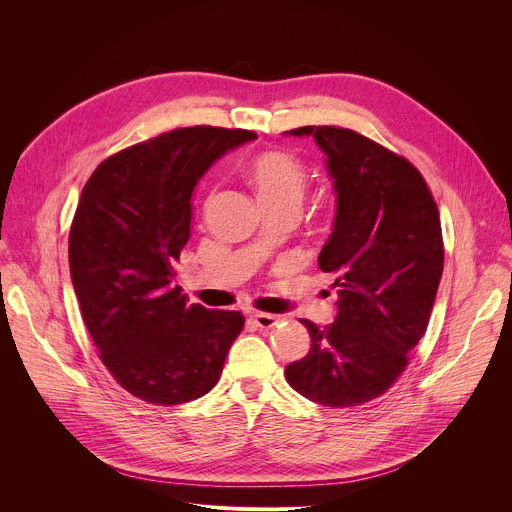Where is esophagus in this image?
Masks as SVG:
<instances>
[{
  "instance_id": "obj_1",
  "label": "esophagus",
  "mask_w": 512,
  "mask_h": 512,
  "mask_svg": "<svg viewBox=\"0 0 512 512\" xmlns=\"http://www.w3.org/2000/svg\"><path fill=\"white\" fill-rule=\"evenodd\" d=\"M253 321H255V326L261 330H272L280 321V317L272 315V313H255Z\"/></svg>"
}]
</instances>
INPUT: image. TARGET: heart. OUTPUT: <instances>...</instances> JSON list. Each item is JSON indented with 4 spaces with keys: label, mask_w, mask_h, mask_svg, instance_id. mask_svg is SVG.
Masks as SVG:
<instances>
[{
    "label": "heart",
    "mask_w": 512,
    "mask_h": 512,
    "mask_svg": "<svg viewBox=\"0 0 512 512\" xmlns=\"http://www.w3.org/2000/svg\"><path fill=\"white\" fill-rule=\"evenodd\" d=\"M247 174L261 207L303 205L309 180L305 168L292 155L265 151L251 159Z\"/></svg>",
    "instance_id": "b5f03b06"
}]
</instances>
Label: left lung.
<instances>
[{"label":"left lung","instance_id":"left-lung-1","mask_svg":"<svg viewBox=\"0 0 512 512\" xmlns=\"http://www.w3.org/2000/svg\"><path fill=\"white\" fill-rule=\"evenodd\" d=\"M334 182V228L319 253L334 276V324L309 330V353L286 367L288 384L324 407H359L382 396L425 334L444 270L440 213L419 170L363 134L301 126Z\"/></svg>","mask_w":512,"mask_h":512}]
</instances>
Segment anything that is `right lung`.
<instances>
[{
  "label": "right lung",
  "instance_id": "obj_1",
  "mask_svg": "<svg viewBox=\"0 0 512 512\" xmlns=\"http://www.w3.org/2000/svg\"><path fill=\"white\" fill-rule=\"evenodd\" d=\"M255 137L176 128L101 161L80 195L68 242L80 313L107 371L151 405L207 394L245 326L240 311L188 305L174 263L191 236L197 182Z\"/></svg>",
  "mask_w": 512,
  "mask_h": 512
}]
</instances>
